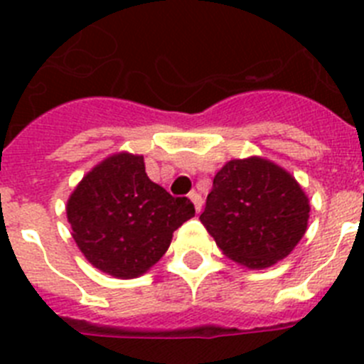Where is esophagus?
<instances>
[{
  "label": "esophagus",
  "instance_id": "esophagus-1",
  "mask_svg": "<svg viewBox=\"0 0 364 364\" xmlns=\"http://www.w3.org/2000/svg\"><path fill=\"white\" fill-rule=\"evenodd\" d=\"M189 200H191L193 205H195V211H197V213H200V210H202V197H200V195H198L197 191H191V193H189Z\"/></svg>",
  "mask_w": 364,
  "mask_h": 364
}]
</instances>
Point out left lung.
Here are the masks:
<instances>
[{"instance_id": "8db88e82", "label": "left lung", "mask_w": 364, "mask_h": 364, "mask_svg": "<svg viewBox=\"0 0 364 364\" xmlns=\"http://www.w3.org/2000/svg\"><path fill=\"white\" fill-rule=\"evenodd\" d=\"M310 218V198L295 176L264 156L233 159L215 175L200 222L222 253L264 269L294 252Z\"/></svg>"}]
</instances>
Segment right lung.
Wrapping results in <instances>:
<instances>
[{
  "label": "right lung",
  "mask_w": 364,
  "mask_h": 364,
  "mask_svg": "<svg viewBox=\"0 0 364 364\" xmlns=\"http://www.w3.org/2000/svg\"><path fill=\"white\" fill-rule=\"evenodd\" d=\"M73 239L100 272L136 279L167 252L173 231L195 217L146 173L142 154L118 151L87 171L65 205Z\"/></svg>",
  "instance_id": "right-lung-1"
}]
</instances>
